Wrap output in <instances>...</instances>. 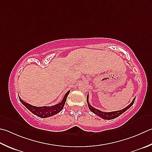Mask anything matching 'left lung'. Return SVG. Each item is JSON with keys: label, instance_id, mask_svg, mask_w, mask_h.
Here are the masks:
<instances>
[{"label": "left lung", "instance_id": "8db88e82", "mask_svg": "<svg viewBox=\"0 0 152 152\" xmlns=\"http://www.w3.org/2000/svg\"><path fill=\"white\" fill-rule=\"evenodd\" d=\"M135 99H136V98H134L133 101L132 102V103L129 105H128V106L127 107H126L125 108H124L123 110H118V111L112 112H102V111H100V110H99L98 109H96L94 107H92L90 104L89 102H88V95L87 96V103H88V107H89V109L93 113H94L95 114L98 115V116L101 117L102 118H103V119H104V120H112V119H114V118H115L118 117L121 114H122L124 112H126L127 110L129 109V107H130L132 106V105L134 104Z\"/></svg>", "mask_w": 152, "mask_h": 152}]
</instances>
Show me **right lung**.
<instances>
[{
  "mask_svg": "<svg viewBox=\"0 0 152 152\" xmlns=\"http://www.w3.org/2000/svg\"><path fill=\"white\" fill-rule=\"evenodd\" d=\"M69 92H70V91H68V92H67V93L66 94L62 102H60V103L52 106L36 107V106H33L29 104L26 103L25 102L22 100L20 98H19V100H20V101L21 102V103L23 104L24 106L26 107V108H28L30 112L33 113V114H35L36 115H37L38 117L45 118L52 116V115L56 114L61 111V110L63 109V107H64L66 100L67 96L69 94Z\"/></svg>",
  "mask_w": 152,
  "mask_h": 152,
  "instance_id": "1",
  "label": "right lung"
}]
</instances>
